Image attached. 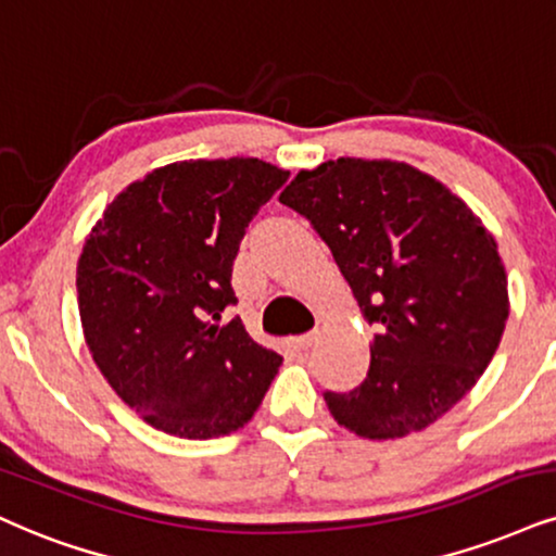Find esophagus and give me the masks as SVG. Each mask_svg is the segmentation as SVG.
I'll list each match as a JSON object with an SVG mask.
<instances>
[{
    "instance_id": "obj_1",
    "label": "esophagus",
    "mask_w": 556,
    "mask_h": 556,
    "mask_svg": "<svg viewBox=\"0 0 556 556\" xmlns=\"http://www.w3.org/2000/svg\"><path fill=\"white\" fill-rule=\"evenodd\" d=\"M314 340H317V332H304V334H296V338H291V345L296 348V351H306Z\"/></svg>"
}]
</instances>
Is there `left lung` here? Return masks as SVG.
<instances>
[{"label":"left lung","mask_w":556,"mask_h":556,"mask_svg":"<svg viewBox=\"0 0 556 556\" xmlns=\"http://www.w3.org/2000/svg\"><path fill=\"white\" fill-rule=\"evenodd\" d=\"M280 203L309 218L376 330L366 381L325 392L332 417L371 441L428 428L503 338L508 276L495 237L443 182L392 160L301 169Z\"/></svg>","instance_id":"1"}]
</instances>
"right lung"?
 I'll return each instance as SVG.
<instances>
[{"instance_id": "obj_1", "label": "right lung", "mask_w": 556, "mask_h": 556, "mask_svg": "<svg viewBox=\"0 0 556 556\" xmlns=\"http://www.w3.org/2000/svg\"><path fill=\"white\" fill-rule=\"evenodd\" d=\"M289 180L252 156L188 160L128 185L77 265L89 353L113 392L162 433H235L283 363L235 317L231 263L247 224Z\"/></svg>"}]
</instances>
